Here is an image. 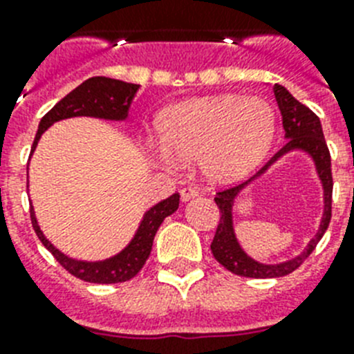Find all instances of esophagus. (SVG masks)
I'll use <instances>...</instances> for the list:
<instances>
[{
	"label": "esophagus",
	"mask_w": 354,
	"mask_h": 354,
	"mask_svg": "<svg viewBox=\"0 0 354 354\" xmlns=\"http://www.w3.org/2000/svg\"><path fill=\"white\" fill-rule=\"evenodd\" d=\"M195 196H198V189H196V187L186 186L180 189V200H183V202H187V200L195 198Z\"/></svg>",
	"instance_id": "1"
}]
</instances>
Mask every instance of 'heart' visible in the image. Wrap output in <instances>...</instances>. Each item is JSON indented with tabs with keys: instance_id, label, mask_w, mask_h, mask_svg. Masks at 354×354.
Returning <instances> with one entry per match:
<instances>
[{
	"instance_id": "heart-1",
	"label": "heart",
	"mask_w": 354,
	"mask_h": 354,
	"mask_svg": "<svg viewBox=\"0 0 354 354\" xmlns=\"http://www.w3.org/2000/svg\"><path fill=\"white\" fill-rule=\"evenodd\" d=\"M161 143L152 154L165 165L200 159L212 183L245 179L264 161L273 143L274 115L264 99L234 93L187 99L159 117Z\"/></svg>"
}]
</instances>
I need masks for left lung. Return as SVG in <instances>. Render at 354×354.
Segmentation results:
<instances>
[{
	"mask_svg": "<svg viewBox=\"0 0 354 354\" xmlns=\"http://www.w3.org/2000/svg\"><path fill=\"white\" fill-rule=\"evenodd\" d=\"M274 99H277L278 109L282 113V124L283 131H286V140L283 147L278 150L277 154L266 162L264 167L253 175L252 179L246 183L239 184V186L228 187L223 192L216 193V205L220 209V223L216 228L214 239L211 243L212 255L223 268H227L230 273L239 274V277L246 278H278L286 277V274L292 273L294 270H298L308 255L314 252L321 237L326 232L328 225L331 220V192H333V179H331V158L330 150H328L326 140H324L323 127H321V120L312 109L306 108L299 101H296L289 93V90L282 84H274L273 86ZM292 149H303L315 159L316 169L318 170L319 180L324 184L325 193V211L322 225H319L318 234L313 238L307 248L297 256L294 259L280 265H262L249 257L244 250L240 248L236 241L235 233L233 232V221L232 220V209L235 196L242 191L248 183H251L257 176L263 173L274 160L285 155L287 151Z\"/></svg>",
	"mask_w": 354,
	"mask_h": 354,
	"instance_id": "1",
	"label": "left lung"
}]
</instances>
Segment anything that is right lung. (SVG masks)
Masks as SVG:
<instances>
[{
  "label": "right lung",
  "instance_id": "obj_1",
  "mask_svg": "<svg viewBox=\"0 0 354 354\" xmlns=\"http://www.w3.org/2000/svg\"><path fill=\"white\" fill-rule=\"evenodd\" d=\"M138 88L140 84L126 83V81L102 76H95L83 81L77 88L67 93L60 102H56L48 113L44 115L39 124L35 140H33L31 154H33V150H35L44 131L51 127L55 122L64 120V118L95 117L104 118V120H126L131 102H133ZM177 209H179V193H174V195L168 196L167 200H161L159 204L150 207L143 214L138 230H136V234H134V237L126 248L117 253V255H113V257L95 262L76 261V259L67 257L65 253L55 248L40 230L33 205H30V218L33 230L39 236V239L42 241V245L53 253V257L60 262L68 273L90 283H118L127 282V280L138 274V271L142 270L143 264L149 259L159 225L162 223V220L167 216L174 214Z\"/></svg>",
  "mask_w": 354,
  "mask_h": 354
}]
</instances>
